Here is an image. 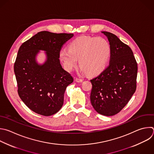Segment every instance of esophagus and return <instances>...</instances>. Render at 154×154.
Masks as SVG:
<instances>
[{
  "label": "esophagus",
  "mask_w": 154,
  "mask_h": 154,
  "mask_svg": "<svg viewBox=\"0 0 154 154\" xmlns=\"http://www.w3.org/2000/svg\"><path fill=\"white\" fill-rule=\"evenodd\" d=\"M75 81H76L77 82H78V83H81V82H83V80H82V79H81L76 78V79H75Z\"/></svg>",
  "instance_id": "34e87169"
}]
</instances>
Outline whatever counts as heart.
<instances>
[{"mask_svg": "<svg viewBox=\"0 0 154 154\" xmlns=\"http://www.w3.org/2000/svg\"><path fill=\"white\" fill-rule=\"evenodd\" d=\"M111 51V46L105 38L83 35L71 41L68 49H62L59 58L67 71H72L79 59L81 69L89 75H95L107 66Z\"/></svg>", "mask_w": 154, "mask_h": 154, "instance_id": "b5f03b06", "label": "heart"}]
</instances>
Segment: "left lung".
<instances>
[{
    "mask_svg": "<svg viewBox=\"0 0 154 154\" xmlns=\"http://www.w3.org/2000/svg\"><path fill=\"white\" fill-rule=\"evenodd\" d=\"M111 46L109 66L91 80L90 99L100 114L112 116L127 105L137 88V63L131 48L115 34L102 31Z\"/></svg>",
    "mask_w": 154,
    "mask_h": 154,
    "instance_id": "8db88e82",
    "label": "left lung"
}]
</instances>
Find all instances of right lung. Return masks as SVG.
<instances>
[{"label":"right lung","mask_w":154,"mask_h":154,"mask_svg":"<svg viewBox=\"0 0 154 154\" xmlns=\"http://www.w3.org/2000/svg\"><path fill=\"white\" fill-rule=\"evenodd\" d=\"M73 35L41 31L23 43L18 51L14 65L18 94L38 114L50 116L63 106L65 89L74 79L62 68L59 53ZM39 50L47 51V60L43 65H38L35 60Z\"/></svg>","instance_id":"obj_1"}]
</instances>
